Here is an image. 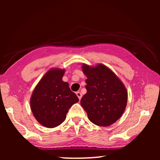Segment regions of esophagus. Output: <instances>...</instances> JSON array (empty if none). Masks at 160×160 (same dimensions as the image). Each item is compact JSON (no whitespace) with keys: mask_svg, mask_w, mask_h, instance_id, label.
Masks as SVG:
<instances>
[{"mask_svg":"<svg viewBox=\"0 0 160 160\" xmlns=\"http://www.w3.org/2000/svg\"><path fill=\"white\" fill-rule=\"evenodd\" d=\"M76 95L78 96V99H79L80 100L81 99V98H82V94H81V92H77Z\"/></svg>","mask_w":160,"mask_h":160,"instance_id":"34e87169","label":"esophagus"}]
</instances>
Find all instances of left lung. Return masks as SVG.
<instances>
[{
    "label": "left lung",
    "instance_id": "obj_1",
    "mask_svg": "<svg viewBox=\"0 0 160 160\" xmlns=\"http://www.w3.org/2000/svg\"><path fill=\"white\" fill-rule=\"evenodd\" d=\"M86 75L87 93L80 100L89 120L99 126H109L121 118L126 109L128 92L117 75L104 65L82 66Z\"/></svg>",
    "mask_w": 160,
    "mask_h": 160
}]
</instances>
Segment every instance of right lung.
Returning a JSON list of instances; mask_svg holds the SVG:
<instances>
[{
	"instance_id": "obj_1",
	"label": "right lung",
	"mask_w": 160,
	"mask_h": 160,
	"mask_svg": "<svg viewBox=\"0 0 160 160\" xmlns=\"http://www.w3.org/2000/svg\"><path fill=\"white\" fill-rule=\"evenodd\" d=\"M64 73L65 69L48 70L32 94V112L38 122L47 128H55L63 123L70 108L79 101L69 84L62 80Z\"/></svg>"
}]
</instances>
